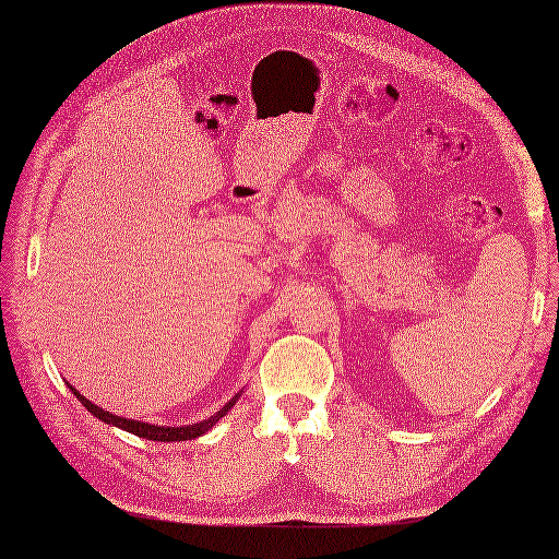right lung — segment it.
Here are the masks:
<instances>
[{
  "instance_id": "obj_1",
  "label": "right lung",
  "mask_w": 559,
  "mask_h": 559,
  "mask_svg": "<svg viewBox=\"0 0 559 559\" xmlns=\"http://www.w3.org/2000/svg\"><path fill=\"white\" fill-rule=\"evenodd\" d=\"M71 391H74V396L86 406L93 415H96L98 420L108 423V425H115V427H122V430L132 432L136 437H146V439H153V442H185V439H194V437H201L204 432H209L213 425H216L225 413H228L233 406H235V399L228 403V406L221 408L216 415H211L209 420L204 423H197V425H187V427H158V425H148V423H139V420H127V418H120V415H112L110 411H103L98 408L96 403H91L88 399H83L79 391L74 386H69Z\"/></svg>"
}]
</instances>
